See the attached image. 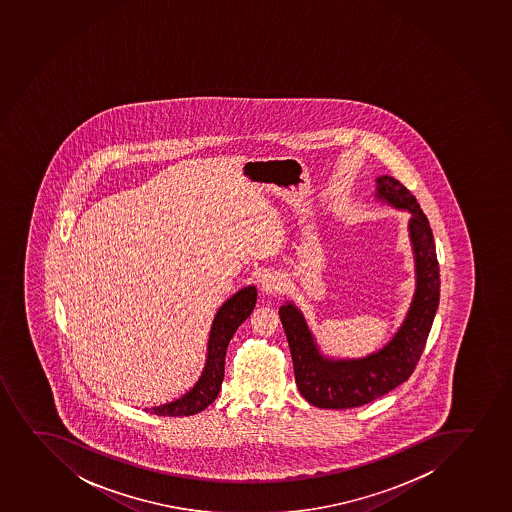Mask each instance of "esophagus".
<instances>
[{
    "mask_svg": "<svg viewBox=\"0 0 512 512\" xmlns=\"http://www.w3.org/2000/svg\"><path fill=\"white\" fill-rule=\"evenodd\" d=\"M282 287H284V281L277 272H267L260 279V289L264 294H277L282 291Z\"/></svg>",
    "mask_w": 512,
    "mask_h": 512,
    "instance_id": "34e87169",
    "label": "esophagus"
}]
</instances>
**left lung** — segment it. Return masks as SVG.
<instances>
[{
  "label": "left lung",
  "instance_id": "obj_1",
  "mask_svg": "<svg viewBox=\"0 0 512 512\" xmlns=\"http://www.w3.org/2000/svg\"><path fill=\"white\" fill-rule=\"evenodd\" d=\"M380 201L411 213L409 237L416 260V292L392 340L369 357L333 360L319 353L303 313L292 303L279 309L291 348L297 389L323 409H350L379 399L406 382L418 365L440 303V265L428 218L409 189L391 176L377 177Z\"/></svg>",
  "mask_w": 512,
  "mask_h": 512
}]
</instances>
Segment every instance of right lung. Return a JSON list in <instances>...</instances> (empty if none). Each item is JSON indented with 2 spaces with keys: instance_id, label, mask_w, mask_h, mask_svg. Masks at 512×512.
Returning <instances> with one entry per match:
<instances>
[{
  "instance_id": "1",
  "label": "right lung",
  "mask_w": 512,
  "mask_h": 512,
  "mask_svg": "<svg viewBox=\"0 0 512 512\" xmlns=\"http://www.w3.org/2000/svg\"><path fill=\"white\" fill-rule=\"evenodd\" d=\"M257 303V289L253 286L245 287L242 291L226 301L218 313L209 331L208 357L204 363V370L198 382L191 391L176 401L162 406L152 407L150 413L157 416H191L198 414L215 401L221 391V382L225 377V355L231 336L235 335L238 326L252 314ZM149 411V409H145Z\"/></svg>"
}]
</instances>
